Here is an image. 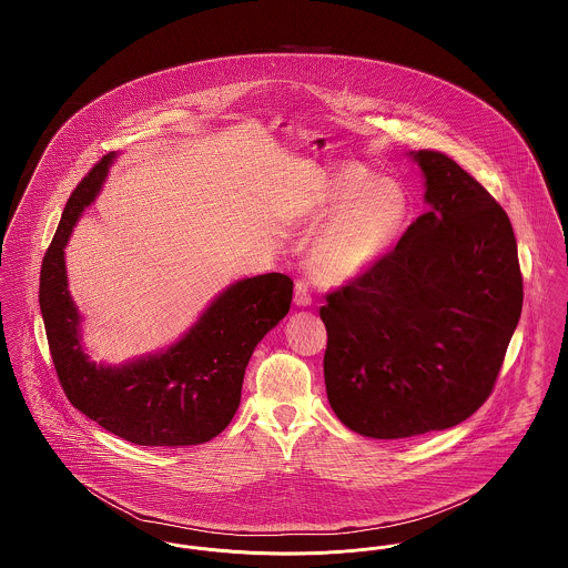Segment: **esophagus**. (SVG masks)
<instances>
[{
  "mask_svg": "<svg viewBox=\"0 0 568 568\" xmlns=\"http://www.w3.org/2000/svg\"><path fill=\"white\" fill-rule=\"evenodd\" d=\"M296 300L297 306H308L311 302H313V296H311V290H308V283L306 281H296Z\"/></svg>",
  "mask_w": 568,
  "mask_h": 568,
  "instance_id": "obj_1",
  "label": "esophagus"
}]
</instances>
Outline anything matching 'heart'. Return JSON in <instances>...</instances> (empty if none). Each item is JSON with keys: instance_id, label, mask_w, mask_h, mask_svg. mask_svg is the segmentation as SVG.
I'll return each instance as SVG.
<instances>
[{"instance_id": "b5f03b06", "label": "heart", "mask_w": 568, "mask_h": 568, "mask_svg": "<svg viewBox=\"0 0 568 568\" xmlns=\"http://www.w3.org/2000/svg\"><path fill=\"white\" fill-rule=\"evenodd\" d=\"M315 213L332 216L311 248V266L325 285H341L368 271L396 243L410 204L398 183H375L371 170L347 163L322 181Z\"/></svg>"}]
</instances>
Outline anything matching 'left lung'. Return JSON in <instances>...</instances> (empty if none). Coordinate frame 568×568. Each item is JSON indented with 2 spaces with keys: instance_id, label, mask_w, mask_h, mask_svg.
Listing matches in <instances>:
<instances>
[{
  "instance_id": "8db88e82",
  "label": "left lung",
  "mask_w": 568,
  "mask_h": 568,
  "mask_svg": "<svg viewBox=\"0 0 568 568\" xmlns=\"http://www.w3.org/2000/svg\"><path fill=\"white\" fill-rule=\"evenodd\" d=\"M428 213L349 285L325 296V392L353 433L454 428L494 392L524 278L503 206L459 163L417 151Z\"/></svg>"
}]
</instances>
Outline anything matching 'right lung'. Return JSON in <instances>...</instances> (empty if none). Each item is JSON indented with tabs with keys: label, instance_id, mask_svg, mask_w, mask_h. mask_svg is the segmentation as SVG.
Segmentation results:
<instances>
[{
	"label": "right lung",
	"instance_id": "right-lung-1",
	"mask_svg": "<svg viewBox=\"0 0 568 568\" xmlns=\"http://www.w3.org/2000/svg\"><path fill=\"white\" fill-rule=\"evenodd\" d=\"M112 153L74 187L40 271V311L54 371L68 400L135 445H200L223 433L241 405L244 368L292 304L294 281L271 272L239 281L168 352L110 368L82 353L79 313L68 294L63 246L102 187Z\"/></svg>",
	"mask_w": 568,
	"mask_h": 568
}]
</instances>
